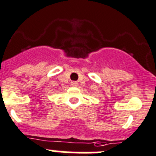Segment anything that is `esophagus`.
Segmentation results:
<instances>
[{
    "label": "esophagus",
    "mask_w": 156,
    "mask_h": 156,
    "mask_svg": "<svg viewBox=\"0 0 156 156\" xmlns=\"http://www.w3.org/2000/svg\"><path fill=\"white\" fill-rule=\"evenodd\" d=\"M71 86L72 87H77L78 86V82H77V81H71Z\"/></svg>",
    "instance_id": "obj_1"
}]
</instances>
